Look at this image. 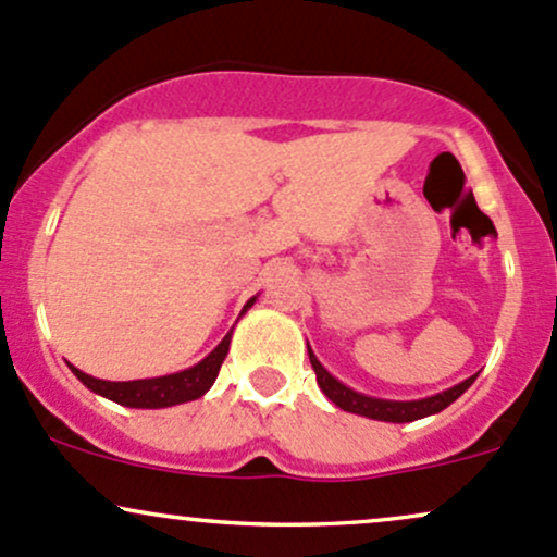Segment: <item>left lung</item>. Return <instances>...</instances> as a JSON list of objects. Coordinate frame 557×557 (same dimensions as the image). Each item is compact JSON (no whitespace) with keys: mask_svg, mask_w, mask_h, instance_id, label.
I'll list each match as a JSON object with an SVG mask.
<instances>
[{"mask_svg":"<svg viewBox=\"0 0 557 557\" xmlns=\"http://www.w3.org/2000/svg\"><path fill=\"white\" fill-rule=\"evenodd\" d=\"M309 362H311V368H314L317 383H320L322 394H325L327 399L333 401V405H338L341 409H346V412L364 414V418L386 420V423H412V420H420V418H428V414L442 412V409L449 407L451 401L457 399V396L466 394V391L470 388V383L475 381V375H473V377H468V381H462L460 386L444 391V394L428 396V399H418V401H386V399H372V396L357 394V391L346 388L344 383L335 381V377L330 375V372L322 368L320 362H317V357H314V354H311V348H309Z\"/></svg>","mask_w":557,"mask_h":557,"instance_id":"1","label":"left lung"}]
</instances>
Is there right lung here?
<instances>
[{
  "label": "right lung",
  "mask_w": 557,
  "mask_h": 557,
  "mask_svg": "<svg viewBox=\"0 0 557 557\" xmlns=\"http://www.w3.org/2000/svg\"><path fill=\"white\" fill-rule=\"evenodd\" d=\"M256 298H250L246 309L253 304ZM230 338L232 335H224V341L219 344L203 362H198L195 368L185 372H174V375L163 377H148V381H126V383H110L100 381V377H91L87 372L76 370L71 364L73 375L84 383V386L95 391V394L106 396V399L115 401V405L124 407H139V409H158V407H174L182 405V401H193L198 396H203L206 391L213 386L216 381L219 368H222L224 357L230 351Z\"/></svg>",
  "instance_id": "1"
}]
</instances>
